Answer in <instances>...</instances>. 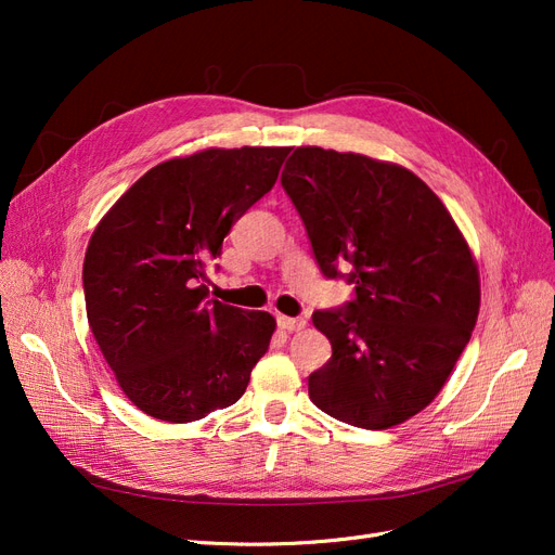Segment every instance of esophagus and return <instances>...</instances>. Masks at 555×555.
Wrapping results in <instances>:
<instances>
[{"instance_id": "obj_1", "label": "esophagus", "mask_w": 555, "mask_h": 555, "mask_svg": "<svg viewBox=\"0 0 555 555\" xmlns=\"http://www.w3.org/2000/svg\"><path fill=\"white\" fill-rule=\"evenodd\" d=\"M278 326H280L282 331L294 333V331H304V328L308 326V322H306L304 317H284V314H280V317H278Z\"/></svg>"}]
</instances>
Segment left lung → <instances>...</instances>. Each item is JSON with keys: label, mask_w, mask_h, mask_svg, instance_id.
Returning a JSON list of instances; mask_svg holds the SVG:
<instances>
[{"label": "left lung", "mask_w": 555, "mask_h": 555, "mask_svg": "<svg viewBox=\"0 0 555 555\" xmlns=\"http://www.w3.org/2000/svg\"><path fill=\"white\" fill-rule=\"evenodd\" d=\"M282 188L326 278L357 284L340 310H314L331 340L308 377L314 405L338 422L384 430L442 391L479 314V268L459 224L405 166L317 145L296 147Z\"/></svg>", "instance_id": "1"}]
</instances>
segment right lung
Returning <instances> with one entry per match:
<instances>
[{"mask_svg":"<svg viewBox=\"0 0 555 555\" xmlns=\"http://www.w3.org/2000/svg\"><path fill=\"white\" fill-rule=\"evenodd\" d=\"M292 147H208L153 166L96 224L82 287L94 340L147 416L198 422L236 402L273 314L208 300L206 263L271 192Z\"/></svg>","mask_w":555,"mask_h":555,"instance_id":"right-lung-1","label":"right lung"}]
</instances>
